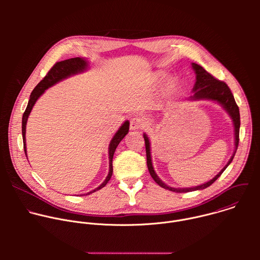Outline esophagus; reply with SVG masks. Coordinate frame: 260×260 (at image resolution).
<instances>
[{"mask_svg": "<svg viewBox=\"0 0 260 260\" xmlns=\"http://www.w3.org/2000/svg\"><path fill=\"white\" fill-rule=\"evenodd\" d=\"M144 120L140 117H135V118H132L131 120V129L133 131H136V129H141L142 127H144Z\"/></svg>", "mask_w": 260, "mask_h": 260, "instance_id": "34e87169", "label": "esophagus"}]
</instances>
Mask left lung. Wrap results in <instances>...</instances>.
I'll return each mask as SVG.
<instances>
[{"label": "left lung", "mask_w": 260, "mask_h": 260, "mask_svg": "<svg viewBox=\"0 0 260 260\" xmlns=\"http://www.w3.org/2000/svg\"><path fill=\"white\" fill-rule=\"evenodd\" d=\"M192 69L196 72V83L193 86V94L189 98L191 101H199V100H210V101H215L219 103L222 107L225 109L231 118L233 119L234 126H235V152L231 159L229 160L228 165L222 169L212 180L209 182L199 185V186L196 187H188V188H174L170 187L166 183H164L158 176L155 174L152 166V160H151V152H150V142L149 139H148L147 135L144 134V140H145V147H146V156H147V167L148 170H149V173L153 180L159 185L160 187L165 189H169L171 191L175 192H189V191H194V190H202L207 187H209L210 185H212L220 176L221 174L224 172V170L230 166V164L233 161L235 154L237 152L238 146H239V136H240V111L239 107L235 101L234 94L232 93L230 87L228 84L223 81L217 80L215 77H213L210 73H208L203 67H201L198 63L192 62Z\"/></svg>", "instance_id": "obj_1"}]
</instances>
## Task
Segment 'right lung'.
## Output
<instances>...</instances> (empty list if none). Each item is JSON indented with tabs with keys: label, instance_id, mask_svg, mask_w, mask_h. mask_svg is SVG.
<instances>
[{
	"label": "right lung",
	"instance_id": "obj_1",
	"mask_svg": "<svg viewBox=\"0 0 260 260\" xmlns=\"http://www.w3.org/2000/svg\"><path fill=\"white\" fill-rule=\"evenodd\" d=\"M87 68H88V61L85 58H81V57H74V58L58 61L49 70V72L47 73V75L34 88V90L30 93L26 109H25L23 116H22V139H23V148H24L25 155H26L25 126H26V121H27L28 115L30 113V111H31L35 103L37 102V100H38L44 93V91L47 88L51 87L52 85L56 84L57 82L66 79L68 77H71L73 75H76V74H79V73H82V72L86 71ZM128 129H129V122H128V120H126L119 127V129L116 132V134L114 135V137L112 138V140H111V142H110V145H109V174H108L107 178L105 179V181L100 185L99 187L91 190L90 192H87L84 196L90 194V193L95 192L96 190H100L103 187H105L106 184L109 182L111 177H112V173H113L112 160H113L114 152L116 150L118 144L121 142V140L128 133Z\"/></svg>",
	"mask_w": 260,
	"mask_h": 260
}]
</instances>
